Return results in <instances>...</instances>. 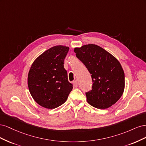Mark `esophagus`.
Listing matches in <instances>:
<instances>
[{"mask_svg":"<svg viewBox=\"0 0 146 146\" xmlns=\"http://www.w3.org/2000/svg\"><path fill=\"white\" fill-rule=\"evenodd\" d=\"M73 85H74V86L75 88H77V87L78 86V82H77V80L74 81V82H73Z\"/></svg>","mask_w":146,"mask_h":146,"instance_id":"obj_1","label":"esophagus"}]
</instances>
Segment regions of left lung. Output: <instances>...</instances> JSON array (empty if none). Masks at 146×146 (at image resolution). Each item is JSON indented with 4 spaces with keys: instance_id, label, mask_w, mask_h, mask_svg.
<instances>
[{
    "instance_id": "8db88e82",
    "label": "left lung",
    "mask_w": 146,
    "mask_h": 146,
    "mask_svg": "<svg viewBox=\"0 0 146 146\" xmlns=\"http://www.w3.org/2000/svg\"><path fill=\"white\" fill-rule=\"evenodd\" d=\"M76 56L91 74L92 90L86 92L92 107L105 109L116 103L125 88V75L119 61L101 47L90 44L76 47Z\"/></svg>"
}]
</instances>
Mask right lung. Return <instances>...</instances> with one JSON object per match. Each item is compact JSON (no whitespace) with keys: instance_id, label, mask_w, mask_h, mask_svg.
Returning <instances> with one entry per match:
<instances>
[{"instance_id":"obj_1","label":"right lung","mask_w":146,"mask_h":146,"mask_svg":"<svg viewBox=\"0 0 146 146\" xmlns=\"http://www.w3.org/2000/svg\"><path fill=\"white\" fill-rule=\"evenodd\" d=\"M69 47L55 46L43 52L32 64L28 74L31 96L41 107L54 109L63 104L72 91L64 68Z\"/></svg>"}]
</instances>
